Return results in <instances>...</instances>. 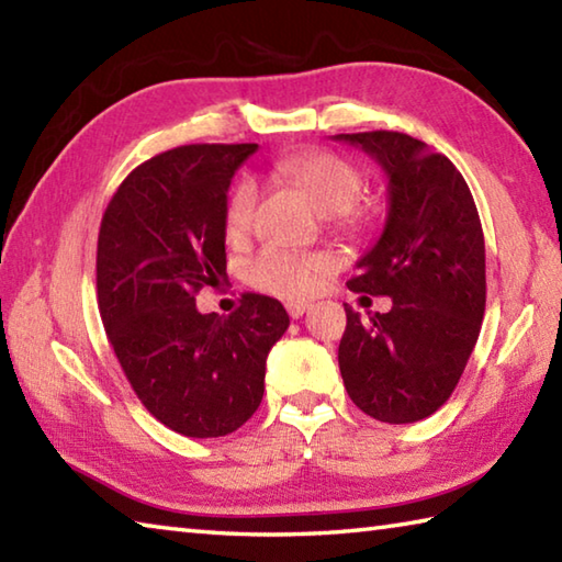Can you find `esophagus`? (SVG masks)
Listing matches in <instances>:
<instances>
[{
  "label": "esophagus",
  "instance_id": "obj_1",
  "mask_svg": "<svg viewBox=\"0 0 562 562\" xmlns=\"http://www.w3.org/2000/svg\"><path fill=\"white\" fill-rule=\"evenodd\" d=\"M307 310H310L307 302H288V312H290L292 319H300Z\"/></svg>",
  "mask_w": 562,
  "mask_h": 562
}]
</instances>
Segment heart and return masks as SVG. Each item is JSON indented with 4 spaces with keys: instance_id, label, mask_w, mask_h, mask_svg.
<instances>
[{
    "instance_id": "obj_1",
    "label": "heart",
    "mask_w": 562,
    "mask_h": 562,
    "mask_svg": "<svg viewBox=\"0 0 562 562\" xmlns=\"http://www.w3.org/2000/svg\"><path fill=\"white\" fill-rule=\"evenodd\" d=\"M278 176L302 188L322 215L341 231H359L364 217L355 211L357 198L364 188V173L347 158L329 150L292 154L274 164ZM258 211V186L252 178H240L233 186L225 203L227 240H243L252 231ZM331 270V262L322 255H297L280 247H265L247 262L245 274L252 288L282 300H304L319 290Z\"/></svg>"
}]
</instances>
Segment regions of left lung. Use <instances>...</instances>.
<instances>
[{
    "label": "left lung",
    "mask_w": 562,
    "mask_h": 562,
    "mask_svg": "<svg viewBox=\"0 0 562 562\" xmlns=\"http://www.w3.org/2000/svg\"><path fill=\"white\" fill-rule=\"evenodd\" d=\"M382 166L386 223L361 255L351 292L386 294L392 310L359 317L345 304L339 372L376 422L431 416L459 384L486 310V245L473 195L449 158L396 131L339 133Z\"/></svg>",
    "instance_id": "1"
}]
</instances>
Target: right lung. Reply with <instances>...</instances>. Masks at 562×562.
I'll use <instances>...</instances> for the list:
<instances>
[{
  "label": "right lung",
  "mask_w": 562,
  "mask_h": 562,
  "mask_svg": "<svg viewBox=\"0 0 562 562\" xmlns=\"http://www.w3.org/2000/svg\"><path fill=\"white\" fill-rule=\"evenodd\" d=\"M258 144H195L131 170L103 213L99 312L123 374L160 424L190 439L233 434L262 402L265 361L290 327L282 304L243 294L231 317L201 315L221 288L225 203Z\"/></svg>",
  "instance_id": "1"
}]
</instances>
